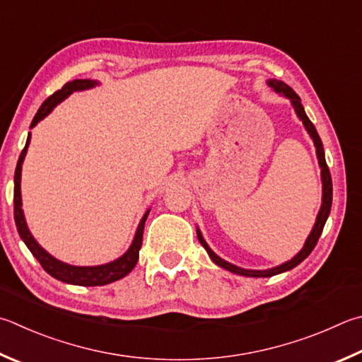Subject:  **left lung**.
I'll use <instances>...</instances> for the list:
<instances>
[{"mask_svg":"<svg viewBox=\"0 0 362 362\" xmlns=\"http://www.w3.org/2000/svg\"><path fill=\"white\" fill-rule=\"evenodd\" d=\"M271 87L277 91V93H284L286 98H290L291 103H293V107L296 110V114L304 123L305 129L308 131V134L312 136V139L315 142V147H317V156H318V163H320V168H321V179H323V204H321V209H320V214L317 216V221H315V226L312 229L310 235H308L304 248L300 250V252L294 256L291 261L284 262L281 266L277 267H272V269H267V271H248V269H242L231 264V262H228L225 259H221L220 256H216L210 247L206 244V240L202 239L201 233L198 231V239L201 242V245L206 248V252L209 253L210 258L215 262V264H218L220 267L226 269L229 272H234V274H239V275H245V277H272V275H277L280 272H285V271H290V269L296 267L299 264V262L304 261L308 255L312 253V250L317 245V242L320 239L321 233H323V228H325V223L327 220V216H329L331 212V206H332V179H331V173H329V168H327L326 164V158H325V150H323V142H321L320 136L317 133V128L313 127V123L310 122V118L307 117L304 107H302L300 104V98L296 95V91L288 87L285 82H280V81H269L267 82Z\"/></svg>","mask_w":362,"mask_h":362,"instance_id":"8db88e82","label":"left lung"}]
</instances>
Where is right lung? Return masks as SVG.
Returning a JSON list of instances; mask_svg holds the SVG:
<instances>
[{
	"mask_svg": "<svg viewBox=\"0 0 362 362\" xmlns=\"http://www.w3.org/2000/svg\"><path fill=\"white\" fill-rule=\"evenodd\" d=\"M98 82L90 81V78H76V81L64 83L62 90H57L54 95H50L47 100L42 103V106L39 107L37 114L35 115L31 122V127H36V123L39 120L47 115L52 109H54L58 103H62L64 98H68L71 93L78 90H87L95 87ZM30 137L31 134H28V139H26L25 147L22 150L21 156H18L17 161V168H16V175H14V220H16V226L17 231L21 234V238L23 239L25 245L30 248V252L33 253V256L39 261V264L44 267V271L50 274L52 277L57 280H62L64 284H71V285H81V286H101V285H107L112 284L115 280L123 279L124 275H128L133 267L136 266L137 259H139V250L142 245V234H144V225H146L147 214L142 216V220L139 223V228H137L134 240L131 247L128 248V252L124 253L120 258L107 262V264L103 266H91V267H78V266H69L66 262H62L55 259L54 256H50L45 250L37 244L33 238L31 233L26 228V221L23 216V210H22V196H21V175H22V163L26 155V148L30 146Z\"/></svg>",
	"mask_w": 362,
	"mask_h": 362,
	"instance_id": "add662e5",
	"label": "right lung"
}]
</instances>
